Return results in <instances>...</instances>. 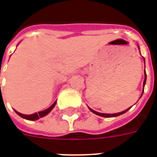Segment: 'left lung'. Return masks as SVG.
<instances>
[{"label":"left lung","instance_id":"8db88e82","mask_svg":"<svg viewBox=\"0 0 157 157\" xmlns=\"http://www.w3.org/2000/svg\"><path fill=\"white\" fill-rule=\"evenodd\" d=\"M144 60H145V59H144ZM145 62V61H144ZM145 80H144V82H143V88H145V82H146V73H145ZM143 92H144V89H143V92H142V94L141 96L143 95ZM141 96H140V98H141ZM131 108V107H130ZM129 108V109H130ZM126 109V110H124V111H123V112H120V113H113V114H110V113H98V112H96V111H94V110H92V109H90L89 108V109L92 111L93 113H95V114H97V115L98 116H101V117H105V118H111V117H117V116H119L121 115V114H124V113H125L128 111V109Z\"/></svg>","mask_w":157,"mask_h":157}]
</instances>
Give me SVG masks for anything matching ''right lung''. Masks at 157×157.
Wrapping results in <instances>:
<instances>
[{
    "label": "right lung",
    "instance_id": "obj_1",
    "mask_svg": "<svg viewBox=\"0 0 157 157\" xmlns=\"http://www.w3.org/2000/svg\"><path fill=\"white\" fill-rule=\"evenodd\" d=\"M56 104V102H55L53 104H52L48 109H45L44 111H41V112H39V113H33V114H29V115H26V114H22L21 113L17 112V111H16L15 112L18 114L20 117H22V118H25V119H28V120H32V121H34V120H37V119H39L40 118H43V117H44L48 114V113L51 111L52 109H54V107L55 106Z\"/></svg>",
    "mask_w": 157,
    "mask_h": 157
}]
</instances>
